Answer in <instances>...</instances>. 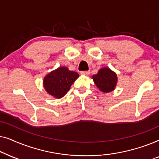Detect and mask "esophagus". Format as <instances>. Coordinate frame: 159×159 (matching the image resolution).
<instances>
[{"mask_svg":"<svg viewBox=\"0 0 159 159\" xmlns=\"http://www.w3.org/2000/svg\"><path fill=\"white\" fill-rule=\"evenodd\" d=\"M90 71H80V74L81 75H90Z\"/></svg>","mask_w":159,"mask_h":159,"instance_id":"esophagus-1","label":"esophagus"}]
</instances>
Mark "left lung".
I'll list each match as a JSON object with an SVG mask.
<instances>
[{
  "instance_id": "1",
  "label": "left lung",
  "mask_w": 159,
  "mask_h": 159,
  "mask_svg": "<svg viewBox=\"0 0 159 159\" xmlns=\"http://www.w3.org/2000/svg\"><path fill=\"white\" fill-rule=\"evenodd\" d=\"M93 78L98 88L103 93L111 92L116 87V75L108 68L101 69L97 75L93 76Z\"/></svg>"
}]
</instances>
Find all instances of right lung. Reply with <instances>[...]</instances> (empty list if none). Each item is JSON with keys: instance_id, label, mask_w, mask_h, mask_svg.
Returning a JSON list of instances; mask_svg holds the SVG:
<instances>
[{"instance_id": "add662e5", "label": "right lung", "mask_w": 159, "mask_h": 159, "mask_svg": "<svg viewBox=\"0 0 159 159\" xmlns=\"http://www.w3.org/2000/svg\"><path fill=\"white\" fill-rule=\"evenodd\" d=\"M78 77L79 75L75 71H69L66 67H59L45 77L43 84L50 95L61 98L70 90L71 84Z\"/></svg>"}]
</instances>
